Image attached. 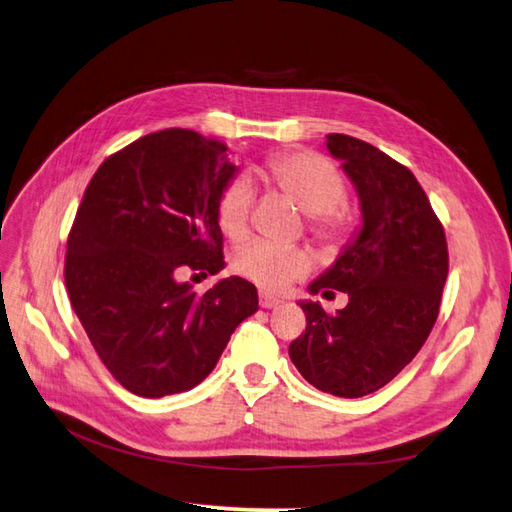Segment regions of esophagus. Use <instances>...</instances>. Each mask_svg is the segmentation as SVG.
I'll list each match as a JSON object with an SVG mask.
<instances>
[{
	"mask_svg": "<svg viewBox=\"0 0 512 512\" xmlns=\"http://www.w3.org/2000/svg\"><path fill=\"white\" fill-rule=\"evenodd\" d=\"M279 303H281V299H277L275 295L259 290V306H262V308H277Z\"/></svg>",
	"mask_w": 512,
	"mask_h": 512,
	"instance_id": "obj_1",
	"label": "esophagus"
}]
</instances>
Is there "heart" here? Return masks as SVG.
I'll use <instances>...</instances> for the list:
<instances>
[{
  "label": "heart",
  "mask_w": 512,
  "mask_h": 512,
  "mask_svg": "<svg viewBox=\"0 0 512 512\" xmlns=\"http://www.w3.org/2000/svg\"><path fill=\"white\" fill-rule=\"evenodd\" d=\"M266 176L306 213L308 231L325 248L345 242L352 217L341 204L345 180L328 158L317 151H284L266 162ZM255 189L246 176L226 182L217 198V224L222 233L239 242L250 231ZM312 259L306 248L273 242H250L233 255V270L264 290H284L292 281L306 277Z\"/></svg>",
  "instance_id": "obj_1"
}]
</instances>
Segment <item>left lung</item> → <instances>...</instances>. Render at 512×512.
Listing matches in <instances>:
<instances>
[{"label":"left lung","instance_id":"8db88e82","mask_svg":"<svg viewBox=\"0 0 512 512\" xmlns=\"http://www.w3.org/2000/svg\"><path fill=\"white\" fill-rule=\"evenodd\" d=\"M328 149L358 191L363 228L310 292L341 290L350 301L336 314L301 303L306 332L288 354L310 385L361 398L387 385L427 341L440 312L449 248L427 193L405 165L345 134H328Z\"/></svg>","mask_w":512,"mask_h":512}]
</instances>
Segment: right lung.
Returning <instances> with one entry per match:
<instances>
[{"mask_svg":"<svg viewBox=\"0 0 512 512\" xmlns=\"http://www.w3.org/2000/svg\"><path fill=\"white\" fill-rule=\"evenodd\" d=\"M226 143L169 127L103 160L68 235L63 277L103 365L127 391L160 398L211 374L257 290L228 277L202 292L180 275L224 268L217 198L233 178Z\"/></svg>","mask_w":512,"mask_h":512,"instance_id":"right-lung-1","label":"right lung"}]
</instances>
